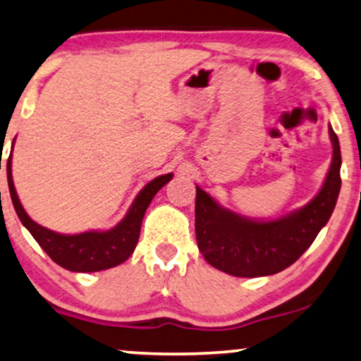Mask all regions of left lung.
I'll return each mask as SVG.
<instances>
[{"mask_svg":"<svg viewBox=\"0 0 361 361\" xmlns=\"http://www.w3.org/2000/svg\"><path fill=\"white\" fill-rule=\"evenodd\" d=\"M329 135L334 157L322 189L302 209L271 221H256L224 209L197 187L195 236L207 263L238 278H258L283 271L298 261L327 224L340 192L338 137Z\"/></svg>","mask_w":361,"mask_h":361,"instance_id":"obj_1","label":"left lung"}]
</instances>
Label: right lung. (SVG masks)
I'll list each match as a JSON object with an SVG mask.
<instances>
[{
	"mask_svg": "<svg viewBox=\"0 0 361 361\" xmlns=\"http://www.w3.org/2000/svg\"><path fill=\"white\" fill-rule=\"evenodd\" d=\"M172 179V174H164L152 179L145 185L133 205L128 210L125 219L116 226L106 231H85L78 235H61L56 231L37 225L29 219L26 210L23 209L16 194L11 176V156L8 159V185L14 210L23 221V225L34 236L39 246L56 261L59 266L75 273H95L113 266L121 264L130 258L140 240L142 216L149 207L152 197L161 187H164Z\"/></svg>",
	"mask_w": 361,
	"mask_h": 361,
	"instance_id": "right-lung-1",
	"label": "right lung"
}]
</instances>
